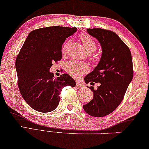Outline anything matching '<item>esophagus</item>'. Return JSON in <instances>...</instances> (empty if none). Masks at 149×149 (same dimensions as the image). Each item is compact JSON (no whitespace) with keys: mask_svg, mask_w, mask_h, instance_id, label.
<instances>
[{"mask_svg":"<svg viewBox=\"0 0 149 149\" xmlns=\"http://www.w3.org/2000/svg\"><path fill=\"white\" fill-rule=\"evenodd\" d=\"M76 86H77V88H83V87L84 86V85L81 82L79 81H77V83H76Z\"/></svg>","mask_w":149,"mask_h":149,"instance_id":"obj_1","label":"esophagus"}]
</instances>
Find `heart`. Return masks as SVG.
<instances>
[{"mask_svg": "<svg viewBox=\"0 0 149 149\" xmlns=\"http://www.w3.org/2000/svg\"><path fill=\"white\" fill-rule=\"evenodd\" d=\"M80 40L82 44H84L85 49L87 52L91 53L95 51L97 48L96 44L93 38L91 36L87 34H81L80 36ZM68 42L65 44L63 46L62 53L65 54L66 53L68 47ZM88 70V65L85 63H79L77 61H72L68 64L67 71L69 74L74 77H79L83 73L86 72Z\"/></svg>", "mask_w": 149, "mask_h": 149, "instance_id": "1", "label": "heart"}]
</instances>
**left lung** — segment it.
Masks as SVG:
<instances>
[{"instance_id": "1", "label": "left lung", "mask_w": 149, "mask_h": 149, "mask_svg": "<svg viewBox=\"0 0 149 149\" xmlns=\"http://www.w3.org/2000/svg\"><path fill=\"white\" fill-rule=\"evenodd\" d=\"M87 32L100 42L102 55L93 71L85 77L86 84L100 83L93 92V99L83 106L87 113L103 117L113 112L123 100L134 76L133 61L129 47L114 32L103 29H88Z\"/></svg>"}]
</instances>
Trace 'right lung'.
<instances>
[{"mask_svg": "<svg viewBox=\"0 0 149 149\" xmlns=\"http://www.w3.org/2000/svg\"><path fill=\"white\" fill-rule=\"evenodd\" d=\"M76 27L49 26L32 31L25 40L15 60L18 86L26 103L40 112H50L59 103L65 86L74 87L68 74L54 78L50 68L61 59V46Z\"/></svg>", "mask_w": 149, "mask_h": 149, "instance_id": "obj_1", "label": "right lung"}]
</instances>
